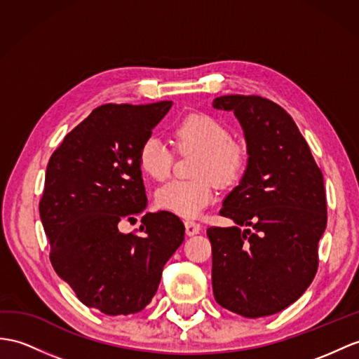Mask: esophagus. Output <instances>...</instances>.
Listing matches in <instances>:
<instances>
[{
  "instance_id": "1",
  "label": "esophagus",
  "mask_w": 359,
  "mask_h": 359,
  "mask_svg": "<svg viewBox=\"0 0 359 359\" xmlns=\"http://www.w3.org/2000/svg\"><path fill=\"white\" fill-rule=\"evenodd\" d=\"M184 225H186V234H187V236L199 234V231H201V224H198V222H195V221H186Z\"/></svg>"
}]
</instances>
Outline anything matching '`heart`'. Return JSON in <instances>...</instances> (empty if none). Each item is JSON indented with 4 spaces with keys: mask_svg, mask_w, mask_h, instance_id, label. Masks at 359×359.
I'll use <instances>...</instances> for the list:
<instances>
[{
    "mask_svg": "<svg viewBox=\"0 0 359 359\" xmlns=\"http://www.w3.org/2000/svg\"><path fill=\"white\" fill-rule=\"evenodd\" d=\"M181 152H199L195 181H170L156 190V204L181 217H196L215 201V184L231 186L247 164V151L231 140L230 129L210 114H189L173 128ZM142 170L156 181L170 175L173 151L160 137H147L138 152Z\"/></svg>",
    "mask_w": 359,
    "mask_h": 359,
    "instance_id": "obj_1",
    "label": "heart"
}]
</instances>
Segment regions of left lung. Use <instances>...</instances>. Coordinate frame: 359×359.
Here are the masks:
<instances>
[{"mask_svg":"<svg viewBox=\"0 0 359 359\" xmlns=\"http://www.w3.org/2000/svg\"><path fill=\"white\" fill-rule=\"evenodd\" d=\"M212 107L234 112L248 154L247 169L219 212L236 225L207 230L213 294L242 317H268L299 300L316 277L327 222L323 173L277 103L233 94L216 97Z\"/></svg>","mask_w":359,"mask_h":359,"instance_id":"1","label":"left lung"}]
</instances>
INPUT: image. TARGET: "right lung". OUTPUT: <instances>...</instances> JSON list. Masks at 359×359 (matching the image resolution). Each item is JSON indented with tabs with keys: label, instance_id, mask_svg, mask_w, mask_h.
<instances>
[{
	"label": "right lung",
	"instance_id": "add662e5",
	"mask_svg": "<svg viewBox=\"0 0 359 359\" xmlns=\"http://www.w3.org/2000/svg\"><path fill=\"white\" fill-rule=\"evenodd\" d=\"M172 104H102L47 165L39 215L51 265L79 300L107 316L143 311L184 241V224L170 212L146 213L142 234L118 230L147 207L138 152Z\"/></svg>",
	"mask_w": 359,
	"mask_h": 359
}]
</instances>
